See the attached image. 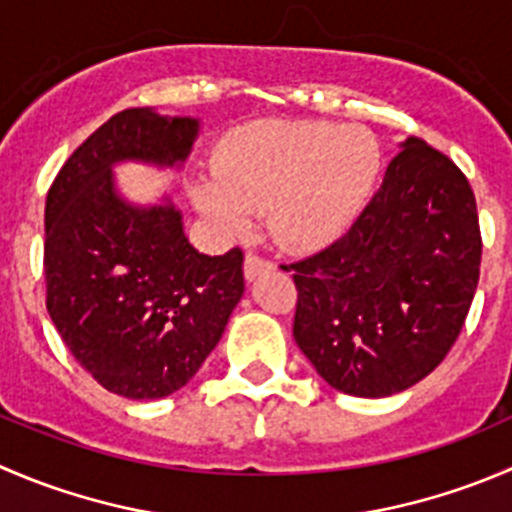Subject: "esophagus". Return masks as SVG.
<instances>
[{
	"label": "esophagus",
	"mask_w": 512,
	"mask_h": 512,
	"mask_svg": "<svg viewBox=\"0 0 512 512\" xmlns=\"http://www.w3.org/2000/svg\"><path fill=\"white\" fill-rule=\"evenodd\" d=\"M272 270V262L262 260V257L252 255V252H247L245 255V280H255V277H260L262 272Z\"/></svg>",
	"instance_id": "1"
}]
</instances>
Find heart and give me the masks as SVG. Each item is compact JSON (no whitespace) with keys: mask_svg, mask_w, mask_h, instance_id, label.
Segmentation results:
<instances>
[{"mask_svg":"<svg viewBox=\"0 0 512 512\" xmlns=\"http://www.w3.org/2000/svg\"><path fill=\"white\" fill-rule=\"evenodd\" d=\"M380 145L357 124L262 119L222 140L212 177L190 187L197 210L227 237L252 212L290 250H320L357 220L380 172Z\"/></svg>","mask_w":512,"mask_h":512,"instance_id":"heart-1","label":"heart"}]
</instances>
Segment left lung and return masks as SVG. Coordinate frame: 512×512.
<instances>
[{
  "label": "left lung",
  "mask_w": 512,
  "mask_h": 512,
  "mask_svg": "<svg viewBox=\"0 0 512 512\" xmlns=\"http://www.w3.org/2000/svg\"><path fill=\"white\" fill-rule=\"evenodd\" d=\"M480 225L463 172L408 137L355 225L282 270L297 285V347L345 395L388 398L448 355L480 277Z\"/></svg>",
  "instance_id": "left-lung-1"
}]
</instances>
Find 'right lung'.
Listing matches in <instances>:
<instances>
[{"mask_svg":"<svg viewBox=\"0 0 512 512\" xmlns=\"http://www.w3.org/2000/svg\"><path fill=\"white\" fill-rule=\"evenodd\" d=\"M200 119L124 109L54 177L44 207L47 310L74 360L130 400L167 398L215 350L245 292L242 252L200 255L165 197L135 205L114 165L182 167Z\"/></svg>","mask_w":512,"mask_h":512,"instance_id":"right-lung-1","label":"right lung"}]
</instances>
